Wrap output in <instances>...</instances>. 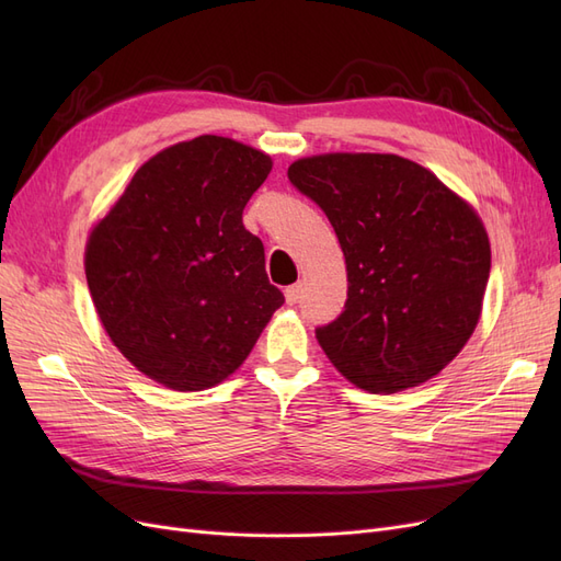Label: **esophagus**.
Returning <instances> with one entry per match:
<instances>
[{
	"label": "esophagus",
	"instance_id": "1",
	"mask_svg": "<svg viewBox=\"0 0 561 561\" xmlns=\"http://www.w3.org/2000/svg\"><path fill=\"white\" fill-rule=\"evenodd\" d=\"M299 299H301V285L297 283V285H290V287H287V290H285V301L290 304V307H293V304H297Z\"/></svg>",
	"mask_w": 561,
	"mask_h": 561
}]
</instances>
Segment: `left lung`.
Listing matches in <instances>:
<instances>
[{
	"label": "left lung",
	"instance_id": "8db88e82",
	"mask_svg": "<svg viewBox=\"0 0 561 561\" xmlns=\"http://www.w3.org/2000/svg\"><path fill=\"white\" fill-rule=\"evenodd\" d=\"M287 178L328 215L346 260V307L316 330L330 363L379 396L437 377L482 316L491 245L478 210L398 154L304 157Z\"/></svg>",
	"mask_w": 561,
	"mask_h": 561
}]
</instances>
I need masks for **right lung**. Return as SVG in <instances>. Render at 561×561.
Segmentation results:
<instances>
[{
	"instance_id": "right-lung-1",
	"label": "right lung",
	"mask_w": 561,
	"mask_h": 561,
	"mask_svg": "<svg viewBox=\"0 0 561 561\" xmlns=\"http://www.w3.org/2000/svg\"><path fill=\"white\" fill-rule=\"evenodd\" d=\"M271 165L250 145L198 135L145 161L93 225L83 268L95 313L151 381L184 393L222 383L283 307L243 227Z\"/></svg>"
}]
</instances>
